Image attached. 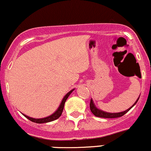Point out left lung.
<instances>
[{"label": "left lung", "instance_id": "8db88e82", "mask_svg": "<svg viewBox=\"0 0 151 151\" xmlns=\"http://www.w3.org/2000/svg\"><path fill=\"white\" fill-rule=\"evenodd\" d=\"M139 98H140V96L138 97V99H137V100H136V101L134 102V104L133 105H132L131 107H129L128 109L125 110V111H122V112H118V113H109V112H106V111H102V110L99 109H98L96 107V106H95L94 103H93V100H92V99H91V102H90V109L91 111V112L93 113V114L95 115L96 116H99V117H102V118H117V117H120V116H123L124 114H125L129 110H130L131 109H132L134 105L136 104V103H137V101H138Z\"/></svg>", "mask_w": 151, "mask_h": 151}]
</instances>
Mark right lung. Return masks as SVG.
I'll use <instances>...</instances> for the list:
<instances>
[{
	"mask_svg": "<svg viewBox=\"0 0 151 151\" xmlns=\"http://www.w3.org/2000/svg\"><path fill=\"white\" fill-rule=\"evenodd\" d=\"M73 90H74V89L71 90L70 91H69L68 93H67V94L65 96L64 98L63 99L62 101H61L60 105L59 107H58V109H57L56 111H55V112L53 113L52 114L50 115V116H47V117L41 118V119H35V118H32V117H30V116H27V115H26V114H23V115H24V116H25V117H27V119H29L30 121L33 122L38 123V124H42V123L50 122L55 120V119H58V118H59L60 116H61V114H62L63 111V108H64L65 103V101H66V100H67V99L68 98V96H70V93H72L73 91Z\"/></svg>",
	"mask_w": 151,
	"mask_h": 151,
	"instance_id": "right-lung-1",
	"label": "right lung"
}]
</instances>
